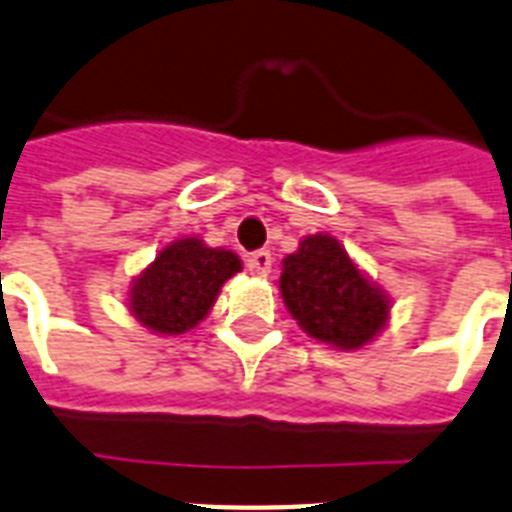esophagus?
Here are the masks:
<instances>
[{"mask_svg":"<svg viewBox=\"0 0 512 512\" xmlns=\"http://www.w3.org/2000/svg\"><path fill=\"white\" fill-rule=\"evenodd\" d=\"M247 268L252 276H260V278L268 276L270 268H273V257H270L268 249H257V252L247 255Z\"/></svg>","mask_w":512,"mask_h":512,"instance_id":"1","label":"esophagus"}]
</instances>
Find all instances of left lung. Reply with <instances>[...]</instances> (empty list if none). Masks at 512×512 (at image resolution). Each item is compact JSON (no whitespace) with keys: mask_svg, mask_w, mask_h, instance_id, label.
<instances>
[{"mask_svg":"<svg viewBox=\"0 0 512 512\" xmlns=\"http://www.w3.org/2000/svg\"><path fill=\"white\" fill-rule=\"evenodd\" d=\"M281 297L307 336L339 350H360L389 321V297L352 263L334 236L313 234L284 257Z\"/></svg>","mask_w":512,"mask_h":512,"instance_id":"left-lung-1","label":"left lung"}]
</instances>
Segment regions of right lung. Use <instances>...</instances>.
Segmentation results:
<instances>
[{
    "label": "right lung",
    "instance_id": "add662e5",
    "mask_svg": "<svg viewBox=\"0 0 512 512\" xmlns=\"http://www.w3.org/2000/svg\"><path fill=\"white\" fill-rule=\"evenodd\" d=\"M239 270L242 260L231 249L207 247L197 236L176 239L134 278L128 307L155 334H186L213 310L220 286Z\"/></svg>",
    "mask_w": 512,
    "mask_h": 512
}]
</instances>
